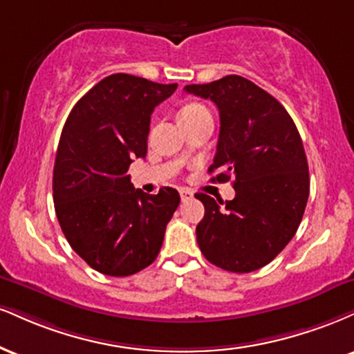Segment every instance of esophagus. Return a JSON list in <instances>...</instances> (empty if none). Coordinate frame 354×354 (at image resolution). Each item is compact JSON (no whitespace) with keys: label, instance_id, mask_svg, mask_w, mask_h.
<instances>
[{"label":"esophagus","instance_id":"1","mask_svg":"<svg viewBox=\"0 0 354 354\" xmlns=\"http://www.w3.org/2000/svg\"><path fill=\"white\" fill-rule=\"evenodd\" d=\"M180 196H181V201H188V199L193 198V193H191L189 189L181 188V189H180Z\"/></svg>","mask_w":354,"mask_h":354}]
</instances>
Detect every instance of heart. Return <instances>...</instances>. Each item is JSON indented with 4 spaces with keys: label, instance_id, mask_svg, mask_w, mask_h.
<instances>
[{
    "label": "heart",
    "instance_id": "heart-1",
    "mask_svg": "<svg viewBox=\"0 0 354 354\" xmlns=\"http://www.w3.org/2000/svg\"><path fill=\"white\" fill-rule=\"evenodd\" d=\"M204 110H206V107H204V105H201V104H188L180 110V113H178V118H180V117H189V115H196L199 112H204Z\"/></svg>",
    "mask_w": 354,
    "mask_h": 354
}]
</instances>
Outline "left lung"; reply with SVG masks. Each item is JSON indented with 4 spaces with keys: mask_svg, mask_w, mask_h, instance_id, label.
I'll return each mask as SVG.
<instances>
[{
    "mask_svg": "<svg viewBox=\"0 0 354 354\" xmlns=\"http://www.w3.org/2000/svg\"><path fill=\"white\" fill-rule=\"evenodd\" d=\"M185 91L219 109L212 181L234 178L236 198L218 201L198 193L204 218L196 225L199 249L211 263L247 274L261 269L292 241L310 193L308 163L295 123L269 92L241 75Z\"/></svg>",
    "mask_w": 354,
    "mask_h": 354,
    "instance_id": "left-lung-1",
    "label": "left lung"
}]
</instances>
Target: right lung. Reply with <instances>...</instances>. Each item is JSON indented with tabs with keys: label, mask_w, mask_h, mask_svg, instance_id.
<instances>
[{
	"label": "right lung",
	"mask_w": 354,
	"mask_h": 354,
	"mask_svg": "<svg viewBox=\"0 0 354 354\" xmlns=\"http://www.w3.org/2000/svg\"><path fill=\"white\" fill-rule=\"evenodd\" d=\"M178 84L112 74L71 110L55 155L53 191L61 229L92 269L110 277L143 270L158 255L176 189H135L127 174L145 158L153 110Z\"/></svg>",
	"instance_id": "right-lung-1"
}]
</instances>
